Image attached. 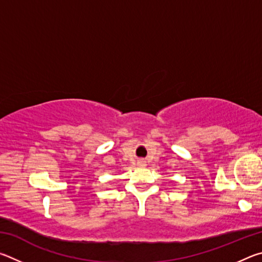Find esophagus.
Returning a JSON list of instances; mask_svg holds the SVG:
<instances>
[{"label": "esophagus", "instance_id": "1", "mask_svg": "<svg viewBox=\"0 0 262 262\" xmlns=\"http://www.w3.org/2000/svg\"><path fill=\"white\" fill-rule=\"evenodd\" d=\"M137 165H139L140 167H143V166H145V162L144 161H139V162H137Z\"/></svg>", "mask_w": 262, "mask_h": 262}]
</instances>
